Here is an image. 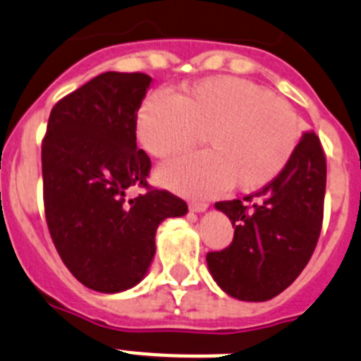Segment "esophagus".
<instances>
[{
	"mask_svg": "<svg viewBox=\"0 0 361 361\" xmlns=\"http://www.w3.org/2000/svg\"><path fill=\"white\" fill-rule=\"evenodd\" d=\"M207 207H209V203L196 202V200H192V202L189 203V209L192 212H203V211H207Z\"/></svg>",
	"mask_w": 361,
	"mask_h": 361,
	"instance_id": "obj_1",
	"label": "esophagus"
}]
</instances>
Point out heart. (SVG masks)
Listing matches in <instances>:
<instances>
[{
    "mask_svg": "<svg viewBox=\"0 0 361 361\" xmlns=\"http://www.w3.org/2000/svg\"><path fill=\"white\" fill-rule=\"evenodd\" d=\"M136 134L159 159L189 152L202 136L207 152L159 169L161 183L194 196L233 185L258 190L287 169L302 121L287 99L241 78H207L180 94L154 92L137 112Z\"/></svg>",
    "mask_w": 361,
    "mask_h": 361,
    "instance_id": "obj_1",
    "label": "heart"
}]
</instances>
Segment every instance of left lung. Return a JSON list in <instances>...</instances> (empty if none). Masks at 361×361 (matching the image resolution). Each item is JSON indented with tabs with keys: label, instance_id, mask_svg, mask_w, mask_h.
<instances>
[{
	"label": "left lung",
	"instance_id": "left-lung-1",
	"mask_svg": "<svg viewBox=\"0 0 361 361\" xmlns=\"http://www.w3.org/2000/svg\"><path fill=\"white\" fill-rule=\"evenodd\" d=\"M325 183L324 147L314 133H307L272 183L243 200L216 203L234 227L231 245L207 252L216 283L245 302H265L287 289L318 243Z\"/></svg>",
	"mask_w": 361,
	"mask_h": 361
}]
</instances>
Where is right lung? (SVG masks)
Instances as JSON below:
<instances>
[{"mask_svg":"<svg viewBox=\"0 0 361 361\" xmlns=\"http://www.w3.org/2000/svg\"><path fill=\"white\" fill-rule=\"evenodd\" d=\"M150 76L103 72L59 99L42 143L43 205L59 258L78 281L120 293L143 280L156 228L187 203L147 183L150 158L136 145V120ZM130 186L146 192L126 200Z\"/></svg>","mask_w":361,"mask_h":361,"instance_id":"add662e5","label":"right lung"}]
</instances>
